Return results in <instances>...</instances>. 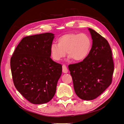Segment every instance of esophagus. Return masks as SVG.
Returning a JSON list of instances; mask_svg holds the SVG:
<instances>
[{
	"label": "esophagus",
	"mask_w": 124,
	"mask_h": 124,
	"mask_svg": "<svg viewBox=\"0 0 124 124\" xmlns=\"http://www.w3.org/2000/svg\"><path fill=\"white\" fill-rule=\"evenodd\" d=\"M62 72L65 73H67L68 72V69H67V67L65 65H62Z\"/></svg>",
	"instance_id": "obj_1"
}]
</instances>
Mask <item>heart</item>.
Segmentation results:
<instances>
[{
	"label": "heart",
	"mask_w": 124,
	"mask_h": 124,
	"mask_svg": "<svg viewBox=\"0 0 124 124\" xmlns=\"http://www.w3.org/2000/svg\"><path fill=\"white\" fill-rule=\"evenodd\" d=\"M92 47V41L85 33H69L58 39V43L50 46L51 54L55 61H59L67 54L69 59L75 62H81L88 55Z\"/></svg>",
	"instance_id": "heart-1"
}]
</instances>
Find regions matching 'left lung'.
<instances>
[{"instance_id":"obj_1","label":"left lung","mask_w":124,"mask_h":124,"mask_svg":"<svg viewBox=\"0 0 124 124\" xmlns=\"http://www.w3.org/2000/svg\"><path fill=\"white\" fill-rule=\"evenodd\" d=\"M92 47L83 61L68 66L74 91L81 99H96L112 83L114 63L108 41L98 32L88 28Z\"/></svg>"}]
</instances>
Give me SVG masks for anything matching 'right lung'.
I'll use <instances>...</instances> for the list:
<instances>
[{"instance_id": "1", "label": "right lung", "mask_w": 124, "mask_h": 124, "mask_svg": "<svg viewBox=\"0 0 124 124\" xmlns=\"http://www.w3.org/2000/svg\"><path fill=\"white\" fill-rule=\"evenodd\" d=\"M50 32L25 37L10 61L13 83L18 92L33 104L47 103L53 98L62 65L51 58Z\"/></svg>"}]
</instances>
